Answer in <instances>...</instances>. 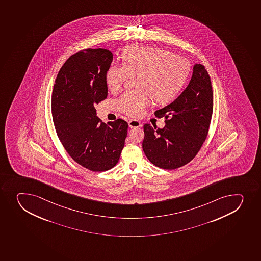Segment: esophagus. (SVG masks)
Here are the masks:
<instances>
[{
    "mask_svg": "<svg viewBox=\"0 0 261 261\" xmlns=\"http://www.w3.org/2000/svg\"><path fill=\"white\" fill-rule=\"evenodd\" d=\"M128 125L131 128H135V127H140L142 126L141 121H138V120H130L128 121Z\"/></svg>",
    "mask_w": 261,
    "mask_h": 261,
    "instance_id": "1",
    "label": "esophagus"
}]
</instances>
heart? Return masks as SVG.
Returning <instances> with one entry per match:
<instances>
[{"label": "heart", "mask_w": 261, "mask_h": 261, "mask_svg": "<svg viewBox=\"0 0 261 261\" xmlns=\"http://www.w3.org/2000/svg\"><path fill=\"white\" fill-rule=\"evenodd\" d=\"M188 60L167 50L154 47L131 46L122 53V65L112 63L106 71V84L112 92L120 90L130 76H135L137 89L126 91L116 101L122 113L140 116L150 103L173 100L188 79Z\"/></svg>", "instance_id": "obj_1"}]
</instances>
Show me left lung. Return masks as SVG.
<instances>
[{
  "label": "left lung",
  "instance_id": "obj_1",
  "mask_svg": "<svg viewBox=\"0 0 261 261\" xmlns=\"http://www.w3.org/2000/svg\"><path fill=\"white\" fill-rule=\"evenodd\" d=\"M213 107L210 76L204 65L196 64L183 93L155 112L156 117H165V126L144 125L143 150L150 163L168 170L190 163L206 140Z\"/></svg>",
  "mask_w": 261,
  "mask_h": 261
}]
</instances>
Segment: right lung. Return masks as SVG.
I'll use <instances>...</instances> for the list:
<instances>
[{"label":"right lung","mask_w":261,"mask_h":261,"mask_svg":"<svg viewBox=\"0 0 261 261\" xmlns=\"http://www.w3.org/2000/svg\"><path fill=\"white\" fill-rule=\"evenodd\" d=\"M113 60L109 50H82L71 55L53 89L55 130L70 158L83 168L103 172L118 163L128 124L122 119L106 125L96 116V103L107 97L106 71Z\"/></svg>","instance_id":"right-lung-1"}]
</instances>
